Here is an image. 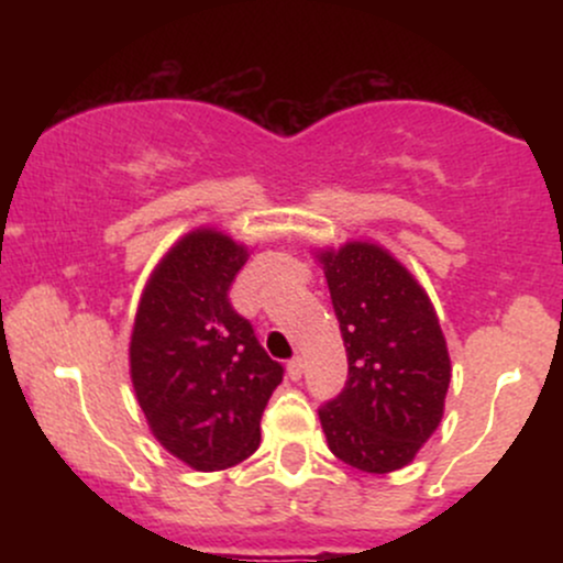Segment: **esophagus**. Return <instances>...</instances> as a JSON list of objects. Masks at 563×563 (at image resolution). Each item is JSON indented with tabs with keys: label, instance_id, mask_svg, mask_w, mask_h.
<instances>
[{
	"label": "esophagus",
	"instance_id": "obj_1",
	"mask_svg": "<svg viewBox=\"0 0 563 563\" xmlns=\"http://www.w3.org/2000/svg\"><path fill=\"white\" fill-rule=\"evenodd\" d=\"M301 373H303V360L301 357H294L288 363V378L290 380H299Z\"/></svg>",
	"mask_w": 563,
	"mask_h": 563
}]
</instances>
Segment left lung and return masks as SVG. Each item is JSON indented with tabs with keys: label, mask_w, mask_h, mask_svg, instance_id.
Wrapping results in <instances>:
<instances>
[{
	"label": "left lung",
	"mask_w": 563,
	"mask_h": 563,
	"mask_svg": "<svg viewBox=\"0 0 563 563\" xmlns=\"http://www.w3.org/2000/svg\"><path fill=\"white\" fill-rule=\"evenodd\" d=\"M346 346L344 389L320 405L328 448L367 474L407 466L442 421L450 354L426 290L373 243L320 254Z\"/></svg>",
	"instance_id": "obj_1"
}]
</instances>
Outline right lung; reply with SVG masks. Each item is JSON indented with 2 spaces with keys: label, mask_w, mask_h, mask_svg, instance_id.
Masks as SVG:
<instances>
[{
  "label": "right lung",
  "mask_w": 563,
  "mask_h": 563,
  "mask_svg": "<svg viewBox=\"0 0 563 563\" xmlns=\"http://www.w3.org/2000/svg\"><path fill=\"white\" fill-rule=\"evenodd\" d=\"M245 260L222 232H190L161 260L134 320L137 402L158 442L196 471L254 455L262 412L286 373L230 303Z\"/></svg>",
  "instance_id": "1"
}]
</instances>
